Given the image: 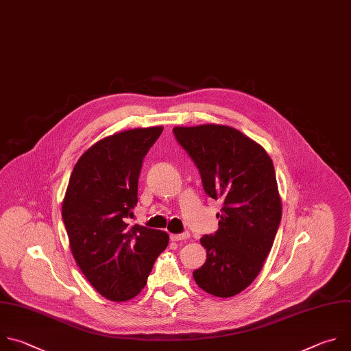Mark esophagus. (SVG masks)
<instances>
[{"label": "esophagus", "mask_w": 351, "mask_h": 351, "mask_svg": "<svg viewBox=\"0 0 351 351\" xmlns=\"http://www.w3.org/2000/svg\"><path fill=\"white\" fill-rule=\"evenodd\" d=\"M191 235H189V232H182V234H171L170 235V239L171 241H174V242H178V241H185V239H188Z\"/></svg>", "instance_id": "34e87169"}]
</instances>
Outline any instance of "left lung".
Instances as JSON below:
<instances>
[{
	"label": "left lung",
	"mask_w": 351,
	"mask_h": 351,
	"mask_svg": "<svg viewBox=\"0 0 351 351\" xmlns=\"http://www.w3.org/2000/svg\"><path fill=\"white\" fill-rule=\"evenodd\" d=\"M173 132L197 167L207 196L223 203L219 230L200 239L207 256L193 279L210 295L235 296L261 271L281 223L272 160L263 147L228 125L174 127Z\"/></svg>",
	"instance_id": "8db88e82"
}]
</instances>
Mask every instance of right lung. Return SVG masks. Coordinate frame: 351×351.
Masks as SVG:
<instances>
[{"instance_id":"right-lung-1","label":"right lung","mask_w":351,"mask_h":351,"mask_svg":"<svg viewBox=\"0 0 351 351\" xmlns=\"http://www.w3.org/2000/svg\"><path fill=\"white\" fill-rule=\"evenodd\" d=\"M163 127L134 128L93 145L76 163L62 206L73 257L106 299L125 302L147 284L169 235L127 219L138 202V178Z\"/></svg>"}]
</instances>
